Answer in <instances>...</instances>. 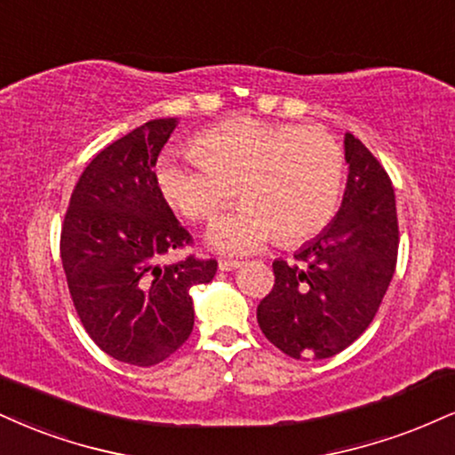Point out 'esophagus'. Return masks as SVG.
I'll return each instance as SVG.
<instances>
[{
  "instance_id": "obj_1",
  "label": "esophagus",
  "mask_w": 455,
  "mask_h": 455,
  "mask_svg": "<svg viewBox=\"0 0 455 455\" xmlns=\"http://www.w3.org/2000/svg\"><path fill=\"white\" fill-rule=\"evenodd\" d=\"M218 267H220V271H233V269H237V267H242V260L220 259L218 260Z\"/></svg>"
}]
</instances>
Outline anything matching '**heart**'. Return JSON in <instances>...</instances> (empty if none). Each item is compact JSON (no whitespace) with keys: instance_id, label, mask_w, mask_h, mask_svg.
Listing matches in <instances>:
<instances>
[{"instance_id":"heart-1","label":"heart","mask_w":455,"mask_h":455,"mask_svg":"<svg viewBox=\"0 0 455 455\" xmlns=\"http://www.w3.org/2000/svg\"><path fill=\"white\" fill-rule=\"evenodd\" d=\"M190 150L158 161V188L190 222H210L237 190L243 204L212 231L224 251H254L275 237L303 243L335 216L346 158L326 131L237 118L196 135Z\"/></svg>"}]
</instances>
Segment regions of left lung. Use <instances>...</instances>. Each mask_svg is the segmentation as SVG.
Returning a JSON list of instances; mask_svg holds the SVG:
<instances>
[{"label": "left lung", "instance_id": "left-lung-1", "mask_svg": "<svg viewBox=\"0 0 455 455\" xmlns=\"http://www.w3.org/2000/svg\"><path fill=\"white\" fill-rule=\"evenodd\" d=\"M347 188L337 218L294 260L273 262L271 292L256 317L265 337L290 358L343 352L369 328L398 259L392 180L363 141L346 135Z\"/></svg>", "mask_w": 455, "mask_h": 455}]
</instances>
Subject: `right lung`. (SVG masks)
<instances>
[{
    "label": "right lung",
    "instance_id": "right-lung-1",
    "mask_svg": "<svg viewBox=\"0 0 455 455\" xmlns=\"http://www.w3.org/2000/svg\"><path fill=\"white\" fill-rule=\"evenodd\" d=\"M175 118H158L103 148L71 193L61 260L76 314L103 352L152 366L182 347L195 324L190 288L212 282L216 259H161L195 243L156 182Z\"/></svg>",
    "mask_w": 455,
    "mask_h": 455
}]
</instances>
